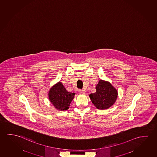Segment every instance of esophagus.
Wrapping results in <instances>:
<instances>
[{
    "label": "esophagus",
    "mask_w": 157,
    "mask_h": 157,
    "mask_svg": "<svg viewBox=\"0 0 157 157\" xmlns=\"http://www.w3.org/2000/svg\"><path fill=\"white\" fill-rule=\"evenodd\" d=\"M79 92L80 94H85V91L84 90H79Z\"/></svg>",
    "instance_id": "1"
}]
</instances>
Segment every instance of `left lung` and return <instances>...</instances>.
I'll list each match as a JSON object with an SVG mask.
<instances>
[{
  "label": "left lung",
  "instance_id": "obj_1",
  "mask_svg": "<svg viewBox=\"0 0 157 157\" xmlns=\"http://www.w3.org/2000/svg\"><path fill=\"white\" fill-rule=\"evenodd\" d=\"M96 90V92L89 96L97 108L101 110L109 108L116 101L118 94L110 83L100 80Z\"/></svg>",
  "mask_w": 157,
  "mask_h": 157
}]
</instances>
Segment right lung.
<instances>
[{
	"label": "right lung",
	"instance_id": "right-lung-1",
	"mask_svg": "<svg viewBox=\"0 0 157 157\" xmlns=\"http://www.w3.org/2000/svg\"><path fill=\"white\" fill-rule=\"evenodd\" d=\"M75 93L67 91L61 82H59L51 88L49 92L50 101L59 110H66L74 98Z\"/></svg>",
	"mask_w": 157,
	"mask_h": 157
}]
</instances>
